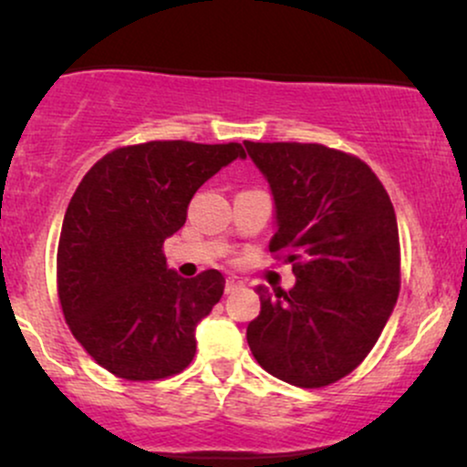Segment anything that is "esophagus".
<instances>
[{
	"label": "esophagus",
	"instance_id": "34e87169",
	"mask_svg": "<svg viewBox=\"0 0 467 467\" xmlns=\"http://www.w3.org/2000/svg\"><path fill=\"white\" fill-rule=\"evenodd\" d=\"M241 287H244V283H241L237 276H230L228 281H226V294L237 292V289H241Z\"/></svg>",
	"mask_w": 467,
	"mask_h": 467
}]
</instances>
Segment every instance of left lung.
Segmentation results:
<instances>
[{
	"instance_id": "obj_1",
	"label": "left lung",
	"mask_w": 467,
	"mask_h": 467,
	"mask_svg": "<svg viewBox=\"0 0 467 467\" xmlns=\"http://www.w3.org/2000/svg\"><path fill=\"white\" fill-rule=\"evenodd\" d=\"M270 182L278 230L270 241L296 275L289 292L256 287L248 325L256 362L283 382L323 389L362 364L400 294V233L371 166L316 142H250Z\"/></svg>"
}]
</instances>
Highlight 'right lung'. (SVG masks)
<instances>
[{
	"label": "right lung",
	"mask_w": 467,
	"mask_h": 467,
	"mask_svg": "<svg viewBox=\"0 0 467 467\" xmlns=\"http://www.w3.org/2000/svg\"><path fill=\"white\" fill-rule=\"evenodd\" d=\"M245 158L239 142L151 140L109 151L80 180L63 217L57 289L66 323L116 378L151 382L195 356V327L223 294L222 272L166 270L164 239L197 189Z\"/></svg>",
	"instance_id": "add662e5"
}]
</instances>
